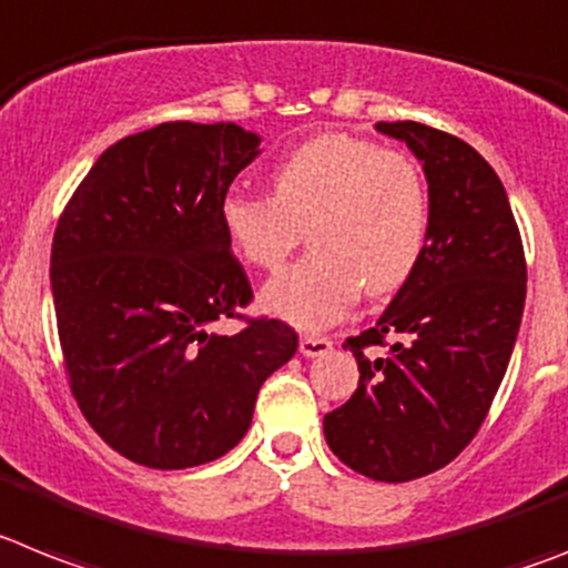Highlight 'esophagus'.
Here are the masks:
<instances>
[{"mask_svg": "<svg viewBox=\"0 0 568 568\" xmlns=\"http://www.w3.org/2000/svg\"><path fill=\"white\" fill-rule=\"evenodd\" d=\"M298 351H302V356H307V358L327 356V353L333 351V342L327 336H302V342H298Z\"/></svg>", "mask_w": 568, "mask_h": 568, "instance_id": "1", "label": "esophagus"}]
</instances>
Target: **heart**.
<instances>
[{
    "label": "heart",
    "mask_w": 568,
    "mask_h": 568,
    "mask_svg": "<svg viewBox=\"0 0 568 568\" xmlns=\"http://www.w3.org/2000/svg\"><path fill=\"white\" fill-rule=\"evenodd\" d=\"M273 195L232 189L221 226L246 264L278 270L302 244L313 252L264 290L266 310L316 331L356 298L405 287L428 244V186L405 152L353 134L304 140L273 166Z\"/></svg>",
    "instance_id": "heart-1"
}]
</instances>
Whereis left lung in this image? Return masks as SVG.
<instances>
[{
    "instance_id": "1",
    "label": "left lung",
    "mask_w": 568,
    "mask_h": 568,
    "mask_svg": "<svg viewBox=\"0 0 568 568\" xmlns=\"http://www.w3.org/2000/svg\"><path fill=\"white\" fill-rule=\"evenodd\" d=\"M376 129L423 160L428 244L379 322L344 342L358 387L324 416V436L353 471L408 483L459 457L486 423L520 331L526 255L477 149L414 120Z\"/></svg>"
}]
</instances>
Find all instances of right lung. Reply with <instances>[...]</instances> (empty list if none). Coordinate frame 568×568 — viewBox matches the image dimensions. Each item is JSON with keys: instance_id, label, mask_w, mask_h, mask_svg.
<instances>
[{"instance_id": "right-lung-1", "label": "right lung", "mask_w": 568, "mask_h": 568, "mask_svg": "<svg viewBox=\"0 0 568 568\" xmlns=\"http://www.w3.org/2000/svg\"><path fill=\"white\" fill-rule=\"evenodd\" d=\"M261 138L235 123H160L109 145L74 189L51 246L68 385L91 428L160 471L224 457L298 336L246 318L244 266L221 226ZM224 317H244L232 337Z\"/></svg>"}]
</instances>
